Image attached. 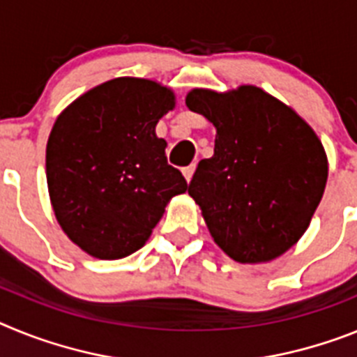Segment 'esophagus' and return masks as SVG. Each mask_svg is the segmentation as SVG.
Segmentation results:
<instances>
[{
	"label": "esophagus",
	"mask_w": 357,
	"mask_h": 357,
	"mask_svg": "<svg viewBox=\"0 0 357 357\" xmlns=\"http://www.w3.org/2000/svg\"><path fill=\"white\" fill-rule=\"evenodd\" d=\"M194 170H196V165H188L183 169V176H185V179H187L188 183H190L192 176H194Z\"/></svg>",
	"instance_id": "34e87169"
}]
</instances>
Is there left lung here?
<instances>
[{
  "label": "left lung",
  "instance_id": "obj_1",
  "mask_svg": "<svg viewBox=\"0 0 357 357\" xmlns=\"http://www.w3.org/2000/svg\"><path fill=\"white\" fill-rule=\"evenodd\" d=\"M187 107L215 126L188 194L213 241L237 262H266L307 230L327 183V158L311 127L255 86L194 89Z\"/></svg>",
  "mask_w": 357,
  "mask_h": 357
}]
</instances>
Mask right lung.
<instances>
[{
  "mask_svg": "<svg viewBox=\"0 0 357 357\" xmlns=\"http://www.w3.org/2000/svg\"><path fill=\"white\" fill-rule=\"evenodd\" d=\"M172 107L170 89L122 77L89 89L55 122L50 199L64 234L89 255L114 260L140 250L170 197L188 188L154 132Z\"/></svg>",
  "mask_w": 357,
  "mask_h": 357,
  "instance_id": "right-lung-1",
  "label": "right lung"
}]
</instances>
